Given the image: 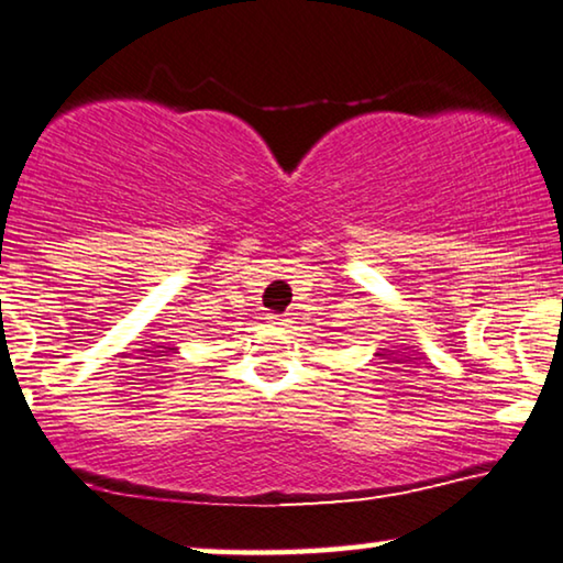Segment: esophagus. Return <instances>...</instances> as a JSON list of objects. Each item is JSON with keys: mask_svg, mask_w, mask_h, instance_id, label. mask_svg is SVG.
<instances>
[{"mask_svg": "<svg viewBox=\"0 0 563 563\" xmlns=\"http://www.w3.org/2000/svg\"><path fill=\"white\" fill-rule=\"evenodd\" d=\"M267 323H271V325H285V323H288V318L280 316V313H267Z\"/></svg>", "mask_w": 563, "mask_h": 563, "instance_id": "34e87169", "label": "esophagus"}]
</instances>
